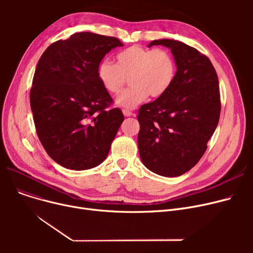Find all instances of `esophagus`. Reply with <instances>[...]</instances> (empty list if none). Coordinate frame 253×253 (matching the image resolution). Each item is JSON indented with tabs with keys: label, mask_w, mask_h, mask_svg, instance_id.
<instances>
[{
	"label": "esophagus",
	"mask_w": 253,
	"mask_h": 253,
	"mask_svg": "<svg viewBox=\"0 0 253 253\" xmlns=\"http://www.w3.org/2000/svg\"><path fill=\"white\" fill-rule=\"evenodd\" d=\"M123 114H124L125 117H130V116L133 115V113H132V112L129 111V110H123Z\"/></svg>",
	"instance_id": "34e87169"
}]
</instances>
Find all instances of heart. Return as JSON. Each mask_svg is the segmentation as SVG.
I'll list each match as a JSON object with an SVG mask.
<instances>
[{"label": "heart", "mask_w": 253, "mask_h": 253, "mask_svg": "<svg viewBox=\"0 0 253 253\" xmlns=\"http://www.w3.org/2000/svg\"><path fill=\"white\" fill-rule=\"evenodd\" d=\"M97 77L102 87L112 94H118L127 79L131 86L120 94L116 102L132 109L151 98L163 96L176 77V62L164 49L131 46L116 56V64L102 60L97 68Z\"/></svg>", "instance_id": "1"}]
</instances>
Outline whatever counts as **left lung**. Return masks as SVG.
<instances>
[{
	"instance_id": "1",
	"label": "left lung",
	"mask_w": 253,
	"mask_h": 253,
	"mask_svg": "<svg viewBox=\"0 0 253 253\" xmlns=\"http://www.w3.org/2000/svg\"><path fill=\"white\" fill-rule=\"evenodd\" d=\"M154 45L171 50L177 71L165 94L138 110V151L149 170L175 177L199 162L218 124V78L209 58L197 49L169 39L156 40L149 47Z\"/></svg>"
}]
</instances>
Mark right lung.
I'll list each match as a JSON object with an SVG mask.
<instances>
[{
    "mask_svg": "<svg viewBox=\"0 0 253 253\" xmlns=\"http://www.w3.org/2000/svg\"><path fill=\"white\" fill-rule=\"evenodd\" d=\"M120 40L83 32L52 43L40 57L31 88L38 137L56 163L73 170L101 164L124 121L100 84L97 68Z\"/></svg>",
    "mask_w": 253,
    "mask_h": 253,
    "instance_id": "right-lung-1",
    "label": "right lung"
}]
</instances>
